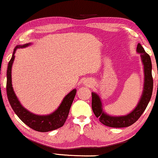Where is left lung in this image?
I'll list each match as a JSON object with an SVG mask.
<instances>
[{"label":"left lung","instance_id":"1","mask_svg":"<svg viewBox=\"0 0 158 158\" xmlns=\"http://www.w3.org/2000/svg\"><path fill=\"white\" fill-rule=\"evenodd\" d=\"M137 52L140 53L142 63L144 64V84L142 98L137 107L127 116H111L107 115L103 111L102 103L99 96L95 93H92V109L97 118L103 124L114 128H122L131 126L137 122L143 114L150 102L153 89V78L152 76V62L150 55L144 51L139 44H137Z\"/></svg>","mask_w":158,"mask_h":158}]
</instances>
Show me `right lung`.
<instances>
[{
    "instance_id": "add662e5",
    "label": "right lung",
    "mask_w": 158,
    "mask_h": 158,
    "mask_svg": "<svg viewBox=\"0 0 158 158\" xmlns=\"http://www.w3.org/2000/svg\"><path fill=\"white\" fill-rule=\"evenodd\" d=\"M30 44H26L23 46L19 45L14 49V52L10 60L8 62L7 69V83H6V92L8 101L11 106L13 110L22 122L34 130L47 132L52 131L62 127L65 123L70 111L71 105L76 94V89L72 91L64 97L59 108L52 114L46 116H38L27 111L21 105L20 102L14 94L11 83V68L14 60V54L17 48L29 46Z\"/></svg>"
}]
</instances>
